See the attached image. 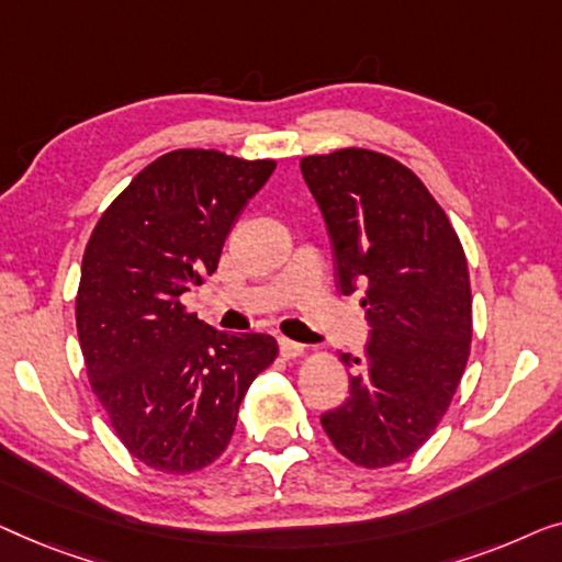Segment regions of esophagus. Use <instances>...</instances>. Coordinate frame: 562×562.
Returning a JSON list of instances; mask_svg holds the SVG:
<instances>
[{"mask_svg":"<svg viewBox=\"0 0 562 562\" xmlns=\"http://www.w3.org/2000/svg\"><path fill=\"white\" fill-rule=\"evenodd\" d=\"M280 351L284 359H297L305 353V346L297 344V341H290V338H280Z\"/></svg>","mask_w":562,"mask_h":562,"instance_id":"esophagus-1","label":"esophagus"}]
</instances>
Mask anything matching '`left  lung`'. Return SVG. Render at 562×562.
Returning <instances> with one entry per match:
<instances>
[{"instance_id": "1", "label": "left lung", "mask_w": 562, "mask_h": 562, "mask_svg": "<svg viewBox=\"0 0 562 562\" xmlns=\"http://www.w3.org/2000/svg\"><path fill=\"white\" fill-rule=\"evenodd\" d=\"M300 170L318 201L344 295L363 290L371 338L341 407L321 417L341 456L384 469L423 448L461 384L471 353L469 265L446 211L390 155L344 147Z\"/></svg>"}]
</instances>
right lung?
Wrapping results in <instances>:
<instances>
[{
  "mask_svg": "<svg viewBox=\"0 0 562 562\" xmlns=\"http://www.w3.org/2000/svg\"><path fill=\"white\" fill-rule=\"evenodd\" d=\"M274 160L172 149L137 172L86 244L76 328L86 374L124 448L193 473L234 436L249 384L278 359L267 334H224L183 303L211 278Z\"/></svg>",
  "mask_w": 562,
  "mask_h": 562,
  "instance_id": "add662e5",
  "label": "right lung"
}]
</instances>
